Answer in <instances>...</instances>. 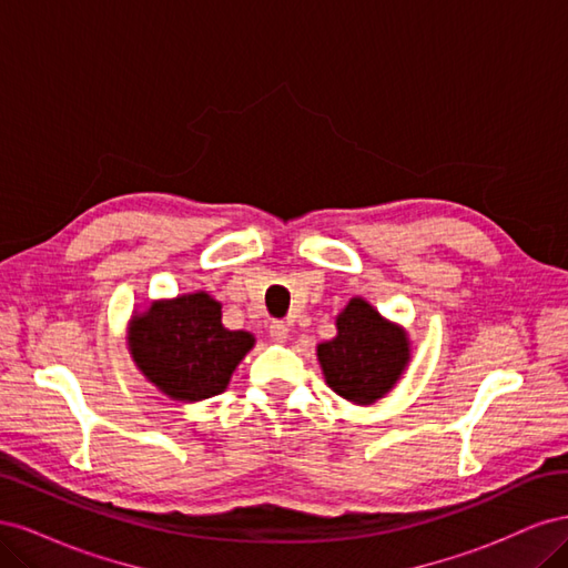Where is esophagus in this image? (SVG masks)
<instances>
[{"label":"esophagus","mask_w":568,"mask_h":568,"mask_svg":"<svg viewBox=\"0 0 568 568\" xmlns=\"http://www.w3.org/2000/svg\"><path fill=\"white\" fill-rule=\"evenodd\" d=\"M270 338L277 341V343H286L288 338V326L284 322H272L270 324Z\"/></svg>","instance_id":"obj_1"}]
</instances>
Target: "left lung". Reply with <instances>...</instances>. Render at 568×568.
Here are the masks:
<instances>
[{
    "mask_svg": "<svg viewBox=\"0 0 568 568\" xmlns=\"http://www.w3.org/2000/svg\"><path fill=\"white\" fill-rule=\"evenodd\" d=\"M409 357L405 326L386 320L359 296L336 315V336L317 343L326 386L353 405H372L388 395L405 374Z\"/></svg>",
    "mask_w": 568,
    "mask_h": 568,
    "instance_id": "left-lung-1",
    "label": "left lung"
}]
</instances>
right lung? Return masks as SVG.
Wrapping results in <instances>:
<instances>
[{"label": "right lung", "instance_id": "1", "mask_svg": "<svg viewBox=\"0 0 568 568\" xmlns=\"http://www.w3.org/2000/svg\"><path fill=\"white\" fill-rule=\"evenodd\" d=\"M253 346L251 332H230L222 324V303L209 291L149 301L128 324L134 367L178 403H201L225 390Z\"/></svg>", "mask_w": 568, "mask_h": 568}]
</instances>
